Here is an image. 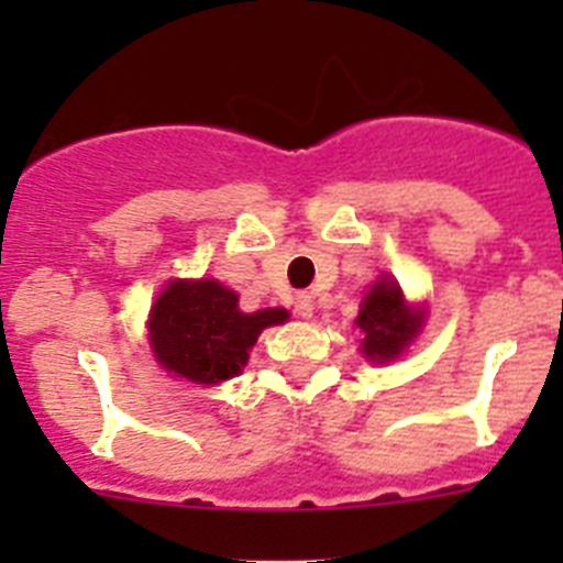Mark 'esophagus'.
Masks as SVG:
<instances>
[{"label":"esophagus","mask_w":563,"mask_h":563,"mask_svg":"<svg viewBox=\"0 0 563 563\" xmlns=\"http://www.w3.org/2000/svg\"><path fill=\"white\" fill-rule=\"evenodd\" d=\"M312 296L310 292H298L296 296V316L298 318H312Z\"/></svg>","instance_id":"1"}]
</instances>
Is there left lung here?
<instances>
[{
    "instance_id": "1",
    "label": "left lung",
    "mask_w": 563,
    "mask_h": 563,
    "mask_svg": "<svg viewBox=\"0 0 563 563\" xmlns=\"http://www.w3.org/2000/svg\"><path fill=\"white\" fill-rule=\"evenodd\" d=\"M422 321L426 312L406 301L397 282L391 278L375 282L363 296L361 312L355 318L357 330L363 332V357H369L372 363L395 361L422 330Z\"/></svg>"
}]
</instances>
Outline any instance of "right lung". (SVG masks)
I'll list each match as a JSON object with an SVG mask.
<instances>
[{"mask_svg": "<svg viewBox=\"0 0 563 563\" xmlns=\"http://www.w3.org/2000/svg\"><path fill=\"white\" fill-rule=\"evenodd\" d=\"M282 307L242 312L239 296L217 278H174L148 312V341L163 369L200 386H217L245 369L265 327L285 324Z\"/></svg>", "mask_w": 563, "mask_h": 563, "instance_id": "obj_1", "label": "right lung"}]
</instances>
